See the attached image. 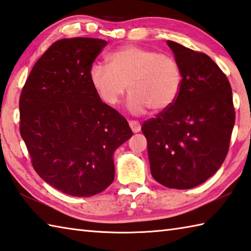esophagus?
Returning a JSON list of instances; mask_svg holds the SVG:
<instances>
[{"label": "esophagus", "mask_w": 251, "mask_h": 251, "mask_svg": "<svg viewBox=\"0 0 251 251\" xmlns=\"http://www.w3.org/2000/svg\"><path fill=\"white\" fill-rule=\"evenodd\" d=\"M129 125H130L131 130L133 131L134 133H138V132H140V130H141V125L139 124L138 121H130Z\"/></svg>", "instance_id": "1"}]
</instances>
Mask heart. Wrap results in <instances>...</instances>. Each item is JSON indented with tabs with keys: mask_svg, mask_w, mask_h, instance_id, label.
<instances>
[{
	"mask_svg": "<svg viewBox=\"0 0 251 251\" xmlns=\"http://www.w3.org/2000/svg\"><path fill=\"white\" fill-rule=\"evenodd\" d=\"M109 65L95 62L89 79L99 98L117 106L129 85V109L142 115L150 108L162 112L172 107L180 93L182 74L177 59L135 45H126L108 55Z\"/></svg>",
	"mask_w": 251,
	"mask_h": 251,
	"instance_id": "1",
	"label": "heart"
}]
</instances>
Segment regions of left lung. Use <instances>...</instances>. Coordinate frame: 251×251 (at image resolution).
Here are the masks:
<instances>
[{"label": "left lung", "instance_id": "obj_1", "mask_svg": "<svg viewBox=\"0 0 251 251\" xmlns=\"http://www.w3.org/2000/svg\"><path fill=\"white\" fill-rule=\"evenodd\" d=\"M181 69L177 100L146 120L151 174L174 189H190L217 172L228 153L235 108L228 78L209 55L168 40Z\"/></svg>", "mask_w": 251, "mask_h": 251}]
</instances>
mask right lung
<instances>
[{
  "label": "right lung",
  "mask_w": 251,
  "mask_h": 251,
  "mask_svg": "<svg viewBox=\"0 0 251 251\" xmlns=\"http://www.w3.org/2000/svg\"><path fill=\"white\" fill-rule=\"evenodd\" d=\"M106 46L96 38L55 41L34 65L20 97V132L32 167L69 196L92 197L109 187L113 153L133 134L89 79Z\"/></svg>",
  "instance_id": "add662e5"
}]
</instances>
